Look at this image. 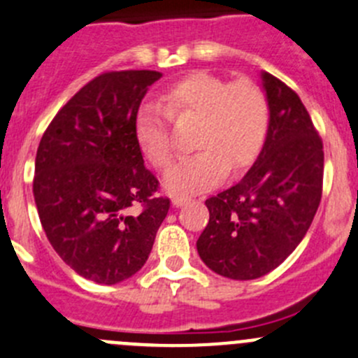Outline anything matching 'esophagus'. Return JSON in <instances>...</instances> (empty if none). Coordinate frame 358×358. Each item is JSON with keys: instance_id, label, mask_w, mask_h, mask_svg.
I'll return each instance as SVG.
<instances>
[{"instance_id": "esophagus-1", "label": "esophagus", "mask_w": 358, "mask_h": 358, "mask_svg": "<svg viewBox=\"0 0 358 358\" xmlns=\"http://www.w3.org/2000/svg\"><path fill=\"white\" fill-rule=\"evenodd\" d=\"M189 201H190L189 196H175V197H173L171 203H173V206L178 208V206H183V204H187Z\"/></svg>"}]
</instances>
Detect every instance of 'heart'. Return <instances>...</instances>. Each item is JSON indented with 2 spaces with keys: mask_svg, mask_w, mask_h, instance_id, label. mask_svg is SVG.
<instances>
[{
  "mask_svg": "<svg viewBox=\"0 0 358 358\" xmlns=\"http://www.w3.org/2000/svg\"><path fill=\"white\" fill-rule=\"evenodd\" d=\"M162 105H143L134 119L138 147L157 168H168L175 155L168 117L197 122L192 145L199 152L166 173L169 192H199L220 182L227 171L250 168L262 152L271 124L269 103L259 87L231 83L210 71H192L169 83Z\"/></svg>",
  "mask_w": 358,
  "mask_h": 358,
  "instance_id": "obj_1",
  "label": "heart"
}]
</instances>
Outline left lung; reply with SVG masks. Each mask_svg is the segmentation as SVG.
Masks as SVG:
<instances>
[{
  "label": "left lung",
  "mask_w": 358,
  "mask_h": 358,
  "mask_svg": "<svg viewBox=\"0 0 358 358\" xmlns=\"http://www.w3.org/2000/svg\"><path fill=\"white\" fill-rule=\"evenodd\" d=\"M271 110L266 143L236 185L206 199L210 220L197 239L203 262L231 280L276 269L303 241L322 199L324 145L299 96L264 71Z\"/></svg>",
  "instance_id": "8db88e82"
}]
</instances>
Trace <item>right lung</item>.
Segmentation results:
<instances>
[{
    "label": "right lung",
    "mask_w": 358,
    "mask_h": 358,
    "mask_svg": "<svg viewBox=\"0 0 358 358\" xmlns=\"http://www.w3.org/2000/svg\"><path fill=\"white\" fill-rule=\"evenodd\" d=\"M159 71L101 73L62 106L38 145L33 194L57 255L83 278L115 285L147 262L169 210L145 168L134 119ZM140 206L133 215L130 208Z\"/></svg>",
    "instance_id": "right-lung-1"
}]
</instances>
